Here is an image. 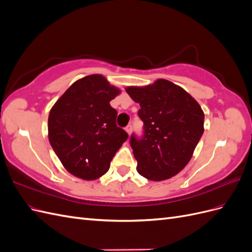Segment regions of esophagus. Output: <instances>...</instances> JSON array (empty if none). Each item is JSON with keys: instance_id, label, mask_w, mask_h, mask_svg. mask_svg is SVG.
Listing matches in <instances>:
<instances>
[{"instance_id": "obj_1", "label": "esophagus", "mask_w": 252, "mask_h": 252, "mask_svg": "<svg viewBox=\"0 0 252 252\" xmlns=\"http://www.w3.org/2000/svg\"><path fill=\"white\" fill-rule=\"evenodd\" d=\"M125 130H126V132L128 133V135H130V134H131V131H132V126H131V125H128V126L125 128Z\"/></svg>"}]
</instances>
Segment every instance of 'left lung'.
Masks as SVG:
<instances>
[{"label":"left lung","mask_w":252,"mask_h":252,"mask_svg":"<svg viewBox=\"0 0 252 252\" xmlns=\"http://www.w3.org/2000/svg\"><path fill=\"white\" fill-rule=\"evenodd\" d=\"M126 93L140 104L144 135H131L136 170L150 181L178 174L192 158L204 132V112L186 90L158 79L147 86H128Z\"/></svg>","instance_id":"left-lung-1"}]
</instances>
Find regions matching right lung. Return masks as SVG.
<instances>
[{
	"label": "right lung",
	"instance_id": "add662e5",
	"mask_svg": "<svg viewBox=\"0 0 252 252\" xmlns=\"http://www.w3.org/2000/svg\"><path fill=\"white\" fill-rule=\"evenodd\" d=\"M121 90L101 74L75 81L52 106L48 139L65 169L93 181L108 171L116 152L128 134L116 124L110 106Z\"/></svg>",
	"mask_w": 252,
	"mask_h": 252
}]
</instances>
